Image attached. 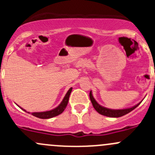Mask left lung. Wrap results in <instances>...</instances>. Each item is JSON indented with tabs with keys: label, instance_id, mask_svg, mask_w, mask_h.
Masks as SVG:
<instances>
[{
	"label": "left lung",
	"instance_id": "obj_1",
	"mask_svg": "<svg viewBox=\"0 0 155 155\" xmlns=\"http://www.w3.org/2000/svg\"><path fill=\"white\" fill-rule=\"evenodd\" d=\"M89 96H90L91 101L92 103V105H93L94 108L95 109V110L98 112V113L101 114L103 115H105V116L108 117H112V118H118V117H121L123 115H126V114L129 113L131 111L134 110L135 108H137L141 104V102H140L139 104H137V105L134 106L132 107L127 108V109H108V108H106L104 107H102L101 105H100L95 99L94 98L93 95H92L91 91H90V94H89Z\"/></svg>",
	"mask_w": 155,
	"mask_h": 155
}]
</instances>
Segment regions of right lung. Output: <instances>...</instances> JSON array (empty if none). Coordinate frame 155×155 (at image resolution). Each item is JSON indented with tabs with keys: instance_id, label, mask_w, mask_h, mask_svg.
I'll return each instance as SVG.
<instances>
[{
	"instance_id": "add662e5",
	"label": "right lung",
	"mask_w": 155,
	"mask_h": 155,
	"mask_svg": "<svg viewBox=\"0 0 155 155\" xmlns=\"http://www.w3.org/2000/svg\"><path fill=\"white\" fill-rule=\"evenodd\" d=\"M72 89H73L72 87H70V88L69 89L68 91L67 92V94H65L64 97V99H63V101H61V104H59V105L58 106V107L56 108L51 109V110L46 111V112H32V113H31V115H34V116H35V117H37V118H42V119H47V118H53V117L57 116V115L61 114L62 112H64V110L65 109V108H66L67 105H68L69 97H70V93H71V91H72ZM18 107H19V106H18ZM20 108H21L22 110L25 111V112H26L25 109H22L21 107H20ZM28 113H30V112H28Z\"/></svg>"
}]
</instances>
